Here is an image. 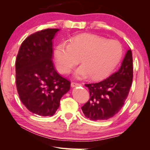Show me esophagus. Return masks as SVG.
I'll list each match as a JSON object with an SVG mask.
<instances>
[{
	"instance_id": "34e87169",
	"label": "esophagus",
	"mask_w": 150,
	"mask_h": 150,
	"mask_svg": "<svg viewBox=\"0 0 150 150\" xmlns=\"http://www.w3.org/2000/svg\"><path fill=\"white\" fill-rule=\"evenodd\" d=\"M82 84H79V83H76V82H72L71 83V86L72 87H76L78 86H81Z\"/></svg>"
}]
</instances>
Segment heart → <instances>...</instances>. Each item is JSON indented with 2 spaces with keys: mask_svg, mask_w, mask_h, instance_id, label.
<instances>
[{
  "mask_svg": "<svg viewBox=\"0 0 150 150\" xmlns=\"http://www.w3.org/2000/svg\"><path fill=\"white\" fill-rule=\"evenodd\" d=\"M123 54L119 42L96 34L75 36L69 45H60L54 50L56 68L63 74H69L81 59L82 65L74 72L78 79L90 76L95 80H102L112 72Z\"/></svg>",
  "mask_w": 150,
  "mask_h": 150,
  "instance_id": "heart-1",
  "label": "heart"
}]
</instances>
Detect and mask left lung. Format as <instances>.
Here are the masks:
<instances>
[{"mask_svg":"<svg viewBox=\"0 0 150 150\" xmlns=\"http://www.w3.org/2000/svg\"><path fill=\"white\" fill-rule=\"evenodd\" d=\"M133 79V59L130 49L116 72L98 83L85 84L90 98L81 108L91 120H104L115 116L124 104Z\"/></svg>","mask_w":150,"mask_h":150,"instance_id":"8db88e82","label":"left lung"}]
</instances>
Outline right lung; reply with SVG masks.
<instances>
[{"label":"right lung","instance_id":"obj_1","mask_svg":"<svg viewBox=\"0 0 150 150\" xmlns=\"http://www.w3.org/2000/svg\"><path fill=\"white\" fill-rule=\"evenodd\" d=\"M60 29L48 28L31 34L19 48L16 60V84L29 111L52 116L69 91L70 81L58 74L52 62V40Z\"/></svg>","mask_w":150,"mask_h":150}]
</instances>
